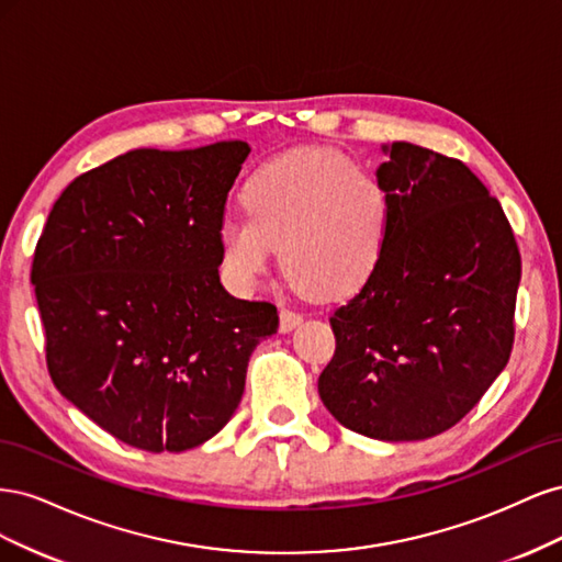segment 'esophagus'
I'll return each instance as SVG.
<instances>
[{
    "label": "esophagus",
    "mask_w": 562,
    "mask_h": 562,
    "mask_svg": "<svg viewBox=\"0 0 562 562\" xmlns=\"http://www.w3.org/2000/svg\"><path fill=\"white\" fill-rule=\"evenodd\" d=\"M302 323V314L293 312V310H281L279 314V330L281 333H291L295 326Z\"/></svg>",
    "instance_id": "34e87169"
}]
</instances>
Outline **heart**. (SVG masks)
Segmentation results:
<instances>
[{"label":"heart","mask_w":562,"mask_h":562,"mask_svg":"<svg viewBox=\"0 0 562 562\" xmlns=\"http://www.w3.org/2000/svg\"><path fill=\"white\" fill-rule=\"evenodd\" d=\"M248 217L220 225L229 274L252 285L281 252L283 274L318 300L349 295L375 271L391 201L384 182L333 149H293L262 164L241 190Z\"/></svg>","instance_id":"b5f03b06"}]
</instances>
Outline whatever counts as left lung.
I'll return each instance as SVG.
<instances>
[{"instance_id": "left-lung-1", "label": "left lung", "mask_w": 562, "mask_h": 562, "mask_svg": "<svg viewBox=\"0 0 562 562\" xmlns=\"http://www.w3.org/2000/svg\"><path fill=\"white\" fill-rule=\"evenodd\" d=\"M382 149L384 250L330 316L337 347L318 396L342 427L398 443L454 427L506 368L520 252L467 164L413 143Z\"/></svg>"}]
</instances>
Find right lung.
I'll return each mask as SVG.
<instances>
[{"label": "right lung", "mask_w": 562, "mask_h": 562, "mask_svg": "<svg viewBox=\"0 0 562 562\" xmlns=\"http://www.w3.org/2000/svg\"><path fill=\"white\" fill-rule=\"evenodd\" d=\"M250 155L229 140L131 149L75 178L32 260L46 366L75 407L126 446L182 452L239 407L277 307L220 283V225Z\"/></svg>", "instance_id": "1"}]
</instances>
